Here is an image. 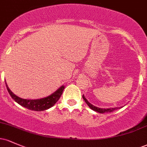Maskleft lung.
I'll use <instances>...</instances> for the list:
<instances>
[{
    "instance_id": "left-lung-1",
    "label": "left lung",
    "mask_w": 147,
    "mask_h": 147,
    "mask_svg": "<svg viewBox=\"0 0 147 147\" xmlns=\"http://www.w3.org/2000/svg\"><path fill=\"white\" fill-rule=\"evenodd\" d=\"M82 97H83L84 100L85 101V102L87 104V105L89 107H90V109H92V110H93L94 111H95V112L99 113H111V112H113V111L117 110V109H120V108H122V106H121V107H119V108H118V107L108 108V109H104V108H99V107H97V106H95L94 105H92V104H90V103L87 100L86 98L84 97V95H83V96H82Z\"/></svg>"
}]
</instances>
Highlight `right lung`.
<instances>
[{
	"label": "right lung",
	"instance_id": "1",
	"mask_svg": "<svg viewBox=\"0 0 147 147\" xmlns=\"http://www.w3.org/2000/svg\"><path fill=\"white\" fill-rule=\"evenodd\" d=\"M5 85L7 89L8 92L9 93L10 96L16 102H17L18 104L23 106V107L27 108L28 109H30L31 111H45L47 109H49L55 105L61 96L63 91L65 88L64 86H61L60 88H59L57 90L54 92L53 93L48 97H43V98L38 99H23L21 97L16 96L15 94L13 93L7 85L5 81Z\"/></svg>",
	"mask_w": 147,
	"mask_h": 147
}]
</instances>
